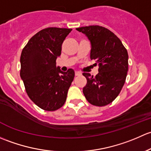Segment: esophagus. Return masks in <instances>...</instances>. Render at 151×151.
Here are the masks:
<instances>
[{
    "label": "esophagus",
    "instance_id": "obj_1",
    "mask_svg": "<svg viewBox=\"0 0 151 151\" xmlns=\"http://www.w3.org/2000/svg\"><path fill=\"white\" fill-rule=\"evenodd\" d=\"M75 75H76V76H80V75H81V73L77 72V71H76V72L75 73Z\"/></svg>",
    "mask_w": 151,
    "mask_h": 151
}]
</instances>
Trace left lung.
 Listing matches in <instances>:
<instances>
[{
	"mask_svg": "<svg viewBox=\"0 0 151 151\" xmlns=\"http://www.w3.org/2000/svg\"><path fill=\"white\" fill-rule=\"evenodd\" d=\"M91 42V60L98 63V74L83 73L87 80L83 93L90 104L105 106L122 91L128 71V52L121 40L105 27L91 25L76 28Z\"/></svg>",
	"mask_w": 151,
	"mask_h": 151,
	"instance_id": "obj_1",
	"label": "left lung"
}]
</instances>
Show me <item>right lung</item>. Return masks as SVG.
Here are the masks:
<instances>
[{
    "mask_svg": "<svg viewBox=\"0 0 151 151\" xmlns=\"http://www.w3.org/2000/svg\"><path fill=\"white\" fill-rule=\"evenodd\" d=\"M72 29L47 27L34 35L20 57V77L29 99L41 109L54 111L63 106L75 76L56 66L62 45Z\"/></svg>",
    "mask_w": 151,
    "mask_h": 151,
    "instance_id": "right-lung-1",
    "label": "right lung"
}]
</instances>
